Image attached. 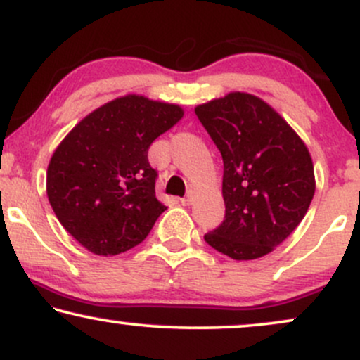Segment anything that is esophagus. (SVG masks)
<instances>
[{"instance_id":"1","label":"esophagus","mask_w":360,"mask_h":360,"mask_svg":"<svg viewBox=\"0 0 360 360\" xmlns=\"http://www.w3.org/2000/svg\"><path fill=\"white\" fill-rule=\"evenodd\" d=\"M193 201H194V191H188L183 200H181V203H183V205H193Z\"/></svg>"}]
</instances>
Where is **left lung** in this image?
I'll return each instance as SVG.
<instances>
[{
  "mask_svg": "<svg viewBox=\"0 0 360 360\" xmlns=\"http://www.w3.org/2000/svg\"><path fill=\"white\" fill-rule=\"evenodd\" d=\"M194 113L223 159L225 220L205 242L235 260L269 254L295 232L315 194L307 146L254 94L230 93Z\"/></svg>",
  "mask_w": 360,
  "mask_h": 360,
  "instance_id": "8db88e82",
  "label": "left lung"
}]
</instances>
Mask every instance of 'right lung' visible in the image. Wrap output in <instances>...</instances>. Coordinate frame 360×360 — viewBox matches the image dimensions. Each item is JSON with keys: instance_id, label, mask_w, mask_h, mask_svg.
I'll use <instances>...</instances> for the list:
<instances>
[{"instance_id": "obj_1", "label": "right lung", "mask_w": 360, "mask_h": 360, "mask_svg": "<svg viewBox=\"0 0 360 360\" xmlns=\"http://www.w3.org/2000/svg\"><path fill=\"white\" fill-rule=\"evenodd\" d=\"M183 108L128 94L82 118L53 152L47 196L65 230L96 255L146 240L167 208L155 198L148 147L183 118Z\"/></svg>"}]
</instances>
